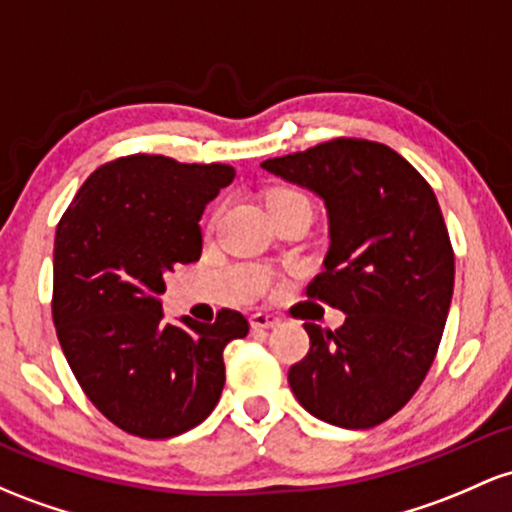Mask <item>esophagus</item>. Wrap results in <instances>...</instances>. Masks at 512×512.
<instances>
[{
	"mask_svg": "<svg viewBox=\"0 0 512 512\" xmlns=\"http://www.w3.org/2000/svg\"><path fill=\"white\" fill-rule=\"evenodd\" d=\"M279 325V318L272 316V313H252L250 316V328L252 330H272Z\"/></svg>",
	"mask_w": 512,
	"mask_h": 512,
	"instance_id": "esophagus-1",
	"label": "esophagus"
}]
</instances>
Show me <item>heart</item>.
<instances>
[{
    "label": "heart",
    "mask_w": 512,
    "mask_h": 512,
    "mask_svg": "<svg viewBox=\"0 0 512 512\" xmlns=\"http://www.w3.org/2000/svg\"><path fill=\"white\" fill-rule=\"evenodd\" d=\"M289 194H299V192H291V189H282V192H274L269 199H277V196H289Z\"/></svg>",
    "instance_id": "b5f03b06"
}]
</instances>
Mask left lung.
<instances>
[{
    "mask_svg": "<svg viewBox=\"0 0 512 512\" xmlns=\"http://www.w3.org/2000/svg\"><path fill=\"white\" fill-rule=\"evenodd\" d=\"M328 213V252L308 296L345 313L338 330L306 323L311 350L289 369L308 413L367 430L423 384L452 303L454 252L430 184L389 145L338 138L262 162Z\"/></svg>",
    "mask_w": 512,
    "mask_h": 512,
    "instance_id": "1",
    "label": "left lung"
}]
</instances>
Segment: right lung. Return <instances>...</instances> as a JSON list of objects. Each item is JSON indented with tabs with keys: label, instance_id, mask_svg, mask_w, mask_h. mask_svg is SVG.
I'll use <instances>...</instances> for the list:
<instances>
[{
	"label": "right lung",
	"instance_id": "add662e5",
	"mask_svg": "<svg viewBox=\"0 0 512 512\" xmlns=\"http://www.w3.org/2000/svg\"><path fill=\"white\" fill-rule=\"evenodd\" d=\"M228 165L131 155L89 174L55 230L53 323L89 401L121 430L165 440L196 428L226 384L223 350L250 325L165 323V274L201 257V213Z\"/></svg>",
	"mask_w": 512,
	"mask_h": 512
}]
</instances>
